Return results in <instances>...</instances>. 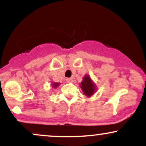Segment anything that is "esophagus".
<instances>
[{
    "mask_svg": "<svg viewBox=\"0 0 146 146\" xmlns=\"http://www.w3.org/2000/svg\"><path fill=\"white\" fill-rule=\"evenodd\" d=\"M73 79L71 78L66 79V82H73Z\"/></svg>",
    "mask_w": 146,
    "mask_h": 146,
    "instance_id": "1",
    "label": "esophagus"
}]
</instances>
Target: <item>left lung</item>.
I'll list each match as a JSON object with an SVG mask.
<instances>
[{
	"label": "left lung",
	"mask_w": 146,
	"mask_h": 146,
	"mask_svg": "<svg viewBox=\"0 0 146 146\" xmlns=\"http://www.w3.org/2000/svg\"><path fill=\"white\" fill-rule=\"evenodd\" d=\"M80 87L82 89L83 93L87 97H90L96 90V86L90 79L89 75H85L82 82L80 84Z\"/></svg>",
	"instance_id": "1"
}]
</instances>
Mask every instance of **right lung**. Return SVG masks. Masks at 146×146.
<instances>
[{
	"label": "right lung",
	"instance_id": "right-lung-1",
	"mask_svg": "<svg viewBox=\"0 0 146 146\" xmlns=\"http://www.w3.org/2000/svg\"><path fill=\"white\" fill-rule=\"evenodd\" d=\"M51 85H52V87H53V88H56V87H58V86H59L60 83L53 82V84H51Z\"/></svg>",
	"mask_w": 146,
	"mask_h": 146
}]
</instances>
